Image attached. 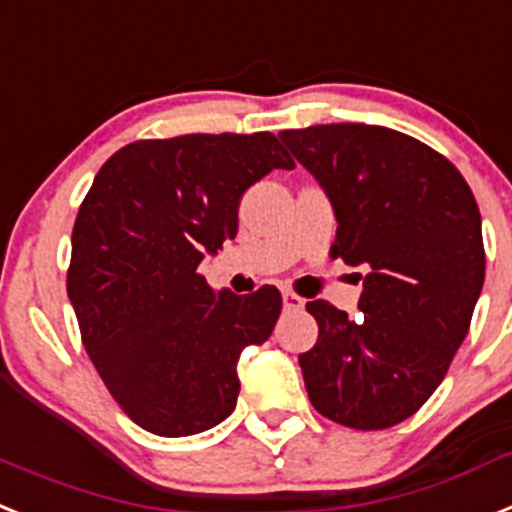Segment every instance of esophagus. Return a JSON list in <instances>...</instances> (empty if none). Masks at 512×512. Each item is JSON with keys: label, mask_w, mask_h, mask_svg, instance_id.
I'll return each instance as SVG.
<instances>
[{"label": "esophagus", "mask_w": 512, "mask_h": 512, "mask_svg": "<svg viewBox=\"0 0 512 512\" xmlns=\"http://www.w3.org/2000/svg\"><path fill=\"white\" fill-rule=\"evenodd\" d=\"M282 305H285V310H300L305 305V300L298 298L295 292H282Z\"/></svg>", "instance_id": "34e87169"}]
</instances>
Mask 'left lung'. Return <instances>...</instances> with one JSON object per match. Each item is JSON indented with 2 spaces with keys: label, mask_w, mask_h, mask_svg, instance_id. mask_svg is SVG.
I'll use <instances>...</instances> for the list:
<instances>
[{
  "label": "left lung",
  "mask_w": 512,
  "mask_h": 512,
  "mask_svg": "<svg viewBox=\"0 0 512 512\" xmlns=\"http://www.w3.org/2000/svg\"><path fill=\"white\" fill-rule=\"evenodd\" d=\"M279 139L331 202V256L368 269L357 316L305 305L318 321V342L298 357L310 401L355 430L399 425L440 386L482 295L474 194L443 155L386 126L318 124Z\"/></svg>",
  "instance_id": "8db88e82"
}]
</instances>
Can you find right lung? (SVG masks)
<instances>
[{
    "label": "right lung",
    "instance_id": "right-lung-1",
    "mask_svg": "<svg viewBox=\"0 0 512 512\" xmlns=\"http://www.w3.org/2000/svg\"><path fill=\"white\" fill-rule=\"evenodd\" d=\"M295 163L274 134L134 142L98 170L72 230L67 292L111 396L163 438L220 425L238 360L274 331L277 287L214 292L196 272L238 233L240 199Z\"/></svg>",
    "mask_w": 512,
    "mask_h": 512
}]
</instances>
